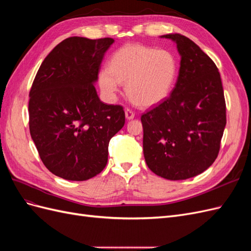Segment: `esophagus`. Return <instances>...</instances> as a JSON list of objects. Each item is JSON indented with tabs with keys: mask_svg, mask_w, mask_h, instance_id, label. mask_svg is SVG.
<instances>
[{
	"mask_svg": "<svg viewBox=\"0 0 251 251\" xmlns=\"http://www.w3.org/2000/svg\"><path fill=\"white\" fill-rule=\"evenodd\" d=\"M125 113H126V119H133L134 117H135V113H134V111H132L131 109H126V111H125Z\"/></svg>",
	"mask_w": 251,
	"mask_h": 251,
	"instance_id": "34e87169",
	"label": "esophagus"
}]
</instances>
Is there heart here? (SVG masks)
Segmentation results:
<instances>
[{
    "mask_svg": "<svg viewBox=\"0 0 251 251\" xmlns=\"http://www.w3.org/2000/svg\"><path fill=\"white\" fill-rule=\"evenodd\" d=\"M179 71L177 56L171 50L141 44H127L114 52L110 67L98 73V85L105 100L116 98L121 82L128 98L141 107H151L166 98Z\"/></svg>",
    "mask_w": 251,
    "mask_h": 251,
    "instance_id": "1",
    "label": "heart"
}]
</instances>
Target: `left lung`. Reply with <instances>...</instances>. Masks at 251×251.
Masks as SVG:
<instances>
[{
    "label": "left lung",
    "mask_w": 251,
    "mask_h": 251,
    "mask_svg": "<svg viewBox=\"0 0 251 251\" xmlns=\"http://www.w3.org/2000/svg\"><path fill=\"white\" fill-rule=\"evenodd\" d=\"M176 42L179 75L171 95L141 115L143 155L149 169L169 180L197 176L219 155L226 126V103L216 64L181 34Z\"/></svg>",
    "instance_id": "1"
}]
</instances>
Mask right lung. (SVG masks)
I'll return each instance as SVG.
<instances>
[{
    "mask_svg": "<svg viewBox=\"0 0 251 251\" xmlns=\"http://www.w3.org/2000/svg\"><path fill=\"white\" fill-rule=\"evenodd\" d=\"M111 37L72 36L44 59L29 92V130L44 165L71 181L95 177L107 165L111 138L126 123L124 107L97 96Z\"/></svg>",
    "mask_w": 251,
    "mask_h": 251,
    "instance_id": "right-lung-1",
    "label": "right lung"
}]
</instances>
